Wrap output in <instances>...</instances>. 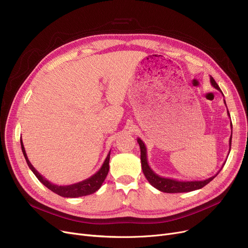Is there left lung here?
Listing matches in <instances>:
<instances>
[{
	"mask_svg": "<svg viewBox=\"0 0 248 248\" xmlns=\"http://www.w3.org/2000/svg\"><path fill=\"white\" fill-rule=\"evenodd\" d=\"M210 82L212 84V86L214 88H216L217 90H219L221 93L220 87L218 86V84L216 83V81L213 79V77L210 76ZM224 103L226 106V102L224 100ZM228 112V110H227ZM229 115V112H228ZM230 116V115H229ZM232 127V124H230ZM231 139H232V135L229 139V153H230V149H231ZM138 142L140 145V162H141V169L142 172H144V175L146 176L147 180L149 181V183L155 187V189H158L162 192L165 193H184V192H191V191H195V190H199L201 188H203L204 186H206L208 183L210 182L218 175V173L222 170L223 166L225 165V163L223 164L222 168L220 169L218 171V173L210 178H208L206 180H201V181H179V180H175V179H170V178H164L159 176L158 174H155L151 167L149 166L148 163V158H147V148L140 139H138Z\"/></svg>",
	"mask_w": 248,
	"mask_h": 248,
	"instance_id": "1",
	"label": "left lung"
}]
</instances>
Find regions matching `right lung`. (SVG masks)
Returning <instances> with one entry per match:
<instances>
[{"label":"right lung","mask_w":248,"mask_h":248,"mask_svg":"<svg viewBox=\"0 0 248 248\" xmlns=\"http://www.w3.org/2000/svg\"><path fill=\"white\" fill-rule=\"evenodd\" d=\"M21 148H22V152L25 157L26 162H27L29 168L31 169V171L34 173V175L37 177V179L41 182V183L46 186L49 190H51L52 192L56 193L59 196L62 197H66V198H77V197H82V196H86V195H90L94 192H96L102 185L103 181L106 180L108 171H109V157H110V152L108 153L107 159L104 160L101 168L99 170L91 177H89L88 179L78 182V183L72 184V185H66V186H58L55 185L53 183H51L47 179H45L40 173H39L36 169L32 166V164L30 163L27 154H26L23 141L21 139Z\"/></svg>","instance_id":"add662e5"}]
</instances>
